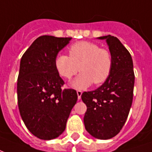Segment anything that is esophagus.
Masks as SVG:
<instances>
[{
    "label": "esophagus",
    "instance_id": "esophagus-1",
    "mask_svg": "<svg viewBox=\"0 0 152 152\" xmlns=\"http://www.w3.org/2000/svg\"><path fill=\"white\" fill-rule=\"evenodd\" d=\"M76 93H77V96H78V99H80V98H81V95H82V92L80 91V90H77L76 91Z\"/></svg>",
    "mask_w": 152,
    "mask_h": 152
}]
</instances>
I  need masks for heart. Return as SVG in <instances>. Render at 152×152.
Segmentation results:
<instances>
[{
	"instance_id": "heart-1",
	"label": "heart",
	"mask_w": 152,
	"mask_h": 152,
	"mask_svg": "<svg viewBox=\"0 0 152 152\" xmlns=\"http://www.w3.org/2000/svg\"><path fill=\"white\" fill-rule=\"evenodd\" d=\"M69 56L59 53L54 59V66L60 76L70 79L80 73L71 86L77 89L89 88L93 82L101 85L108 79L113 60L111 52L89 41H78L68 48Z\"/></svg>"
}]
</instances>
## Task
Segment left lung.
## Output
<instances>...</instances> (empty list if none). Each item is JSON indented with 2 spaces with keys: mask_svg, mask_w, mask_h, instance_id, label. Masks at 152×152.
Wrapping results in <instances>:
<instances>
[{
  "mask_svg": "<svg viewBox=\"0 0 152 152\" xmlns=\"http://www.w3.org/2000/svg\"><path fill=\"white\" fill-rule=\"evenodd\" d=\"M106 40L113 64L108 79L98 89L84 92L81 99L87 107L84 124L87 132L98 139H109L120 133L129 113L134 94L133 59L119 39L111 35Z\"/></svg>",
  "mask_w": 152,
  "mask_h": 152,
  "instance_id": "8db88e82",
  "label": "left lung"
}]
</instances>
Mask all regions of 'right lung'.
Returning a JSON list of instances; mask_svg holds the SVG:
<instances>
[{
	"label": "right lung",
	"instance_id": "1",
	"mask_svg": "<svg viewBox=\"0 0 152 152\" xmlns=\"http://www.w3.org/2000/svg\"><path fill=\"white\" fill-rule=\"evenodd\" d=\"M72 37L41 36L33 41L20 61L17 82L18 105L26 127L43 140L56 138L65 130L77 101L75 89L64 84L54 59Z\"/></svg>",
	"mask_w": 152,
	"mask_h": 152
}]
</instances>
